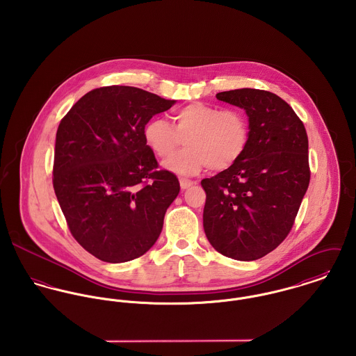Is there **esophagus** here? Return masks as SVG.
Segmentation results:
<instances>
[{"mask_svg": "<svg viewBox=\"0 0 356 356\" xmlns=\"http://www.w3.org/2000/svg\"><path fill=\"white\" fill-rule=\"evenodd\" d=\"M193 184H195V182H193V181H189V179H184V178H182V179H179L181 189H184V191H185V189H188V188H191Z\"/></svg>", "mask_w": 356, "mask_h": 356, "instance_id": "1", "label": "esophagus"}]
</instances>
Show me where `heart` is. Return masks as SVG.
Wrapping results in <instances>:
<instances>
[{
    "label": "heart",
    "instance_id": "obj_1",
    "mask_svg": "<svg viewBox=\"0 0 356 356\" xmlns=\"http://www.w3.org/2000/svg\"><path fill=\"white\" fill-rule=\"evenodd\" d=\"M172 126L152 118L144 126V140L159 159H170L179 148L185 149L165 163V168L193 177L208 165L222 171L233 165L245 151L250 138L248 120L237 109H219L204 102H192L175 109Z\"/></svg>",
    "mask_w": 356,
    "mask_h": 356
}]
</instances>
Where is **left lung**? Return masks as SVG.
<instances>
[{"instance_id": "left-lung-1", "label": "left lung", "mask_w": 356, "mask_h": 356, "mask_svg": "<svg viewBox=\"0 0 356 356\" xmlns=\"http://www.w3.org/2000/svg\"><path fill=\"white\" fill-rule=\"evenodd\" d=\"M216 99L245 111L250 138L233 165L202 181L204 232L219 254L256 260L293 226L309 184L308 138L291 105L274 93L237 89Z\"/></svg>"}]
</instances>
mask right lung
Wrapping results in <instances>:
<instances>
[{
  "instance_id": "1",
  "label": "right lung",
  "mask_w": 356,
  "mask_h": 356,
  "mask_svg": "<svg viewBox=\"0 0 356 356\" xmlns=\"http://www.w3.org/2000/svg\"><path fill=\"white\" fill-rule=\"evenodd\" d=\"M175 102L133 86H105L86 93L58 124L54 193L74 238L102 261L140 257L161 233L179 182L156 170L143 131Z\"/></svg>"
}]
</instances>
